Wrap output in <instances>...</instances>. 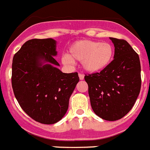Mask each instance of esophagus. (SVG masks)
<instances>
[{"label": "esophagus", "instance_id": "1", "mask_svg": "<svg viewBox=\"0 0 150 150\" xmlns=\"http://www.w3.org/2000/svg\"><path fill=\"white\" fill-rule=\"evenodd\" d=\"M78 76H79V79H80V80H83V78H84V76H83V74H79V75H78Z\"/></svg>", "mask_w": 150, "mask_h": 150}]
</instances>
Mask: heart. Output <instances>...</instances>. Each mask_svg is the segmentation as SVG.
<instances>
[{
	"mask_svg": "<svg viewBox=\"0 0 150 150\" xmlns=\"http://www.w3.org/2000/svg\"><path fill=\"white\" fill-rule=\"evenodd\" d=\"M114 48L110 42L79 40L70 45L65 63L81 62L82 67L89 73H98L105 70L114 60Z\"/></svg>",
	"mask_w": 150,
	"mask_h": 150,
	"instance_id": "obj_1",
	"label": "heart"
}]
</instances>
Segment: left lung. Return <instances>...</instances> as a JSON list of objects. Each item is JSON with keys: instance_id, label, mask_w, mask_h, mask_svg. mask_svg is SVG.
<instances>
[{"instance_id": "obj_1", "label": "left lung", "mask_w": 150, "mask_h": 150, "mask_svg": "<svg viewBox=\"0 0 150 150\" xmlns=\"http://www.w3.org/2000/svg\"><path fill=\"white\" fill-rule=\"evenodd\" d=\"M112 63L104 71L85 75L93 110L108 121L122 118L134 106L141 87L139 56L125 40L110 37Z\"/></svg>"}]
</instances>
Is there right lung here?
<instances>
[{"label": "right lung", "instance_id": "1", "mask_svg": "<svg viewBox=\"0 0 150 150\" xmlns=\"http://www.w3.org/2000/svg\"><path fill=\"white\" fill-rule=\"evenodd\" d=\"M53 39L27 41L13 57L12 86L23 110L36 122L54 124L67 113L69 98L79 81L77 72L63 73L54 57Z\"/></svg>", "mask_w": 150, "mask_h": 150}]
</instances>
